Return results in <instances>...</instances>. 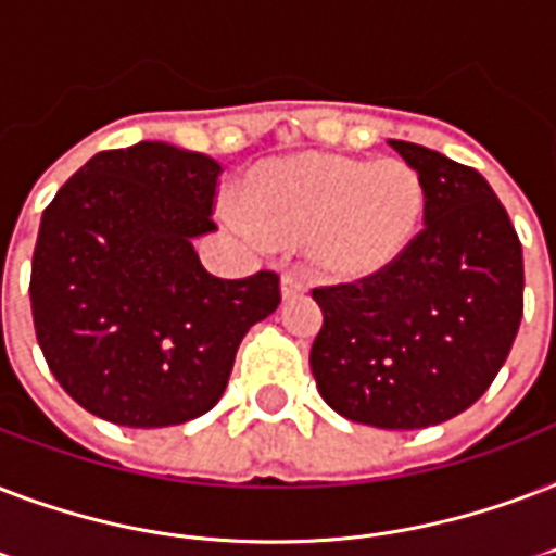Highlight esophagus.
I'll return each instance as SVG.
<instances>
[{"label": "esophagus", "instance_id": "34e87169", "mask_svg": "<svg viewBox=\"0 0 556 556\" xmlns=\"http://www.w3.org/2000/svg\"><path fill=\"white\" fill-rule=\"evenodd\" d=\"M301 292H307V278L299 273H283L281 275V295L283 299H295Z\"/></svg>", "mask_w": 556, "mask_h": 556}]
</instances>
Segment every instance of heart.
I'll return each mask as SVG.
<instances>
[{
  "instance_id": "obj_1",
  "label": "heart",
  "mask_w": 556,
  "mask_h": 556,
  "mask_svg": "<svg viewBox=\"0 0 556 556\" xmlns=\"http://www.w3.org/2000/svg\"><path fill=\"white\" fill-rule=\"evenodd\" d=\"M240 211L275 243L307 240L309 257L333 278H365L397 261L424 214V182L397 159L363 162L299 153L255 167Z\"/></svg>"
}]
</instances>
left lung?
I'll return each instance as SVG.
<instances>
[{"label": "left lung", "instance_id": "left-lung-1", "mask_svg": "<svg viewBox=\"0 0 556 556\" xmlns=\"http://www.w3.org/2000/svg\"><path fill=\"white\" fill-rule=\"evenodd\" d=\"M424 182V229L386 269L316 287L309 368L348 420L424 429L496 380L522 321V243L488 179L438 150L389 141Z\"/></svg>", "mask_w": 556, "mask_h": 556}]
</instances>
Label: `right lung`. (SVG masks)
<instances>
[{
	"instance_id": "obj_1",
	"label": "right lung",
	"mask_w": 556,
	"mask_h": 556,
	"mask_svg": "<svg viewBox=\"0 0 556 556\" xmlns=\"http://www.w3.org/2000/svg\"><path fill=\"white\" fill-rule=\"evenodd\" d=\"M223 167L139 141L92 156L42 211L31 313L51 374L118 426H176L217 406L240 342L281 304L273 269L217 278L193 238L217 229Z\"/></svg>"
}]
</instances>
